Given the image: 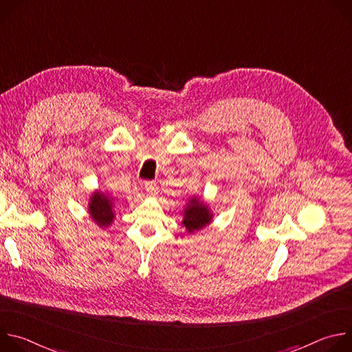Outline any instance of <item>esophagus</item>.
Returning <instances> with one entry per match:
<instances>
[{
  "mask_svg": "<svg viewBox=\"0 0 352 352\" xmlns=\"http://www.w3.org/2000/svg\"><path fill=\"white\" fill-rule=\"evenodd\" d=\"M144 189L148 195H156L157 192V182L156 181H146L144 182Z\"/></svg>",
  "mask_w": 352,
  "mask_h": 352,
  "instance_id": "1",
  "label": "esophagus"
}]
</instances>
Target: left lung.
Instances as JSON below:
<instances>
[{
    "mask_svg": "<svg viewBox=\"0 0 352 352\" xmlns=\"http://www.w3.org/2000/svg\"><path fill=\"white\" fill-rule=\"evenodd\" d=\"M213 214L202 200H199L197 197H192L189 199V202L184 210L182 224L185 226L188 232H195L209 226Z\"/></svg>",
    "mask_w": 352,
    "mask_h": 352,
    "instance_id": "1",
    "label": "left lung"
}]
</instances>
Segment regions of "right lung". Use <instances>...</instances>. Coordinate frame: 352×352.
<instances>
[{
  "instance_id": "right-lung-1",
  "label": "right lung",
  "mask_w": 352,
  "mask_h": 352,
  "mask_svg": "<svg viewBox=\"0 0 352 352\" xmlns=\"http://www.w3.org/2000/svg\"><path fill=\"white\" fill-rule=\"evenodd\" d=\"M113 199L103 192H94L90 197L89 214L98 227H109L114 220Z\"/></svg>"
}]
</instances>
